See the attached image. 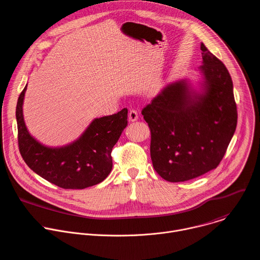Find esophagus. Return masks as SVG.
<instances>
[{
	"label": "esophagus",
	"instance_id": "esophagus-1",
	"mask_svg": "<svg viewBox=\"0 0 260 260\" xmlns=\"http://www.w3.org/2000/svg\"><path fill=\"white\" fill-rule=\"evenodd\" d=\"M139 118V115H138V112L136 110H129L128 112V119L129 121H137Z\"/></svg>",
	"mask_w": 260,
	"mask_h": 260
}]
</instances>
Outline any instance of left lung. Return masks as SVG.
<instances>
[{
  "instance_id": "obj_1",
  "label": "left lung",
  "mask_w": 260,
  "mask_h": 260,
  "mask_svg": "<svg viewBox=\"0 0 260 260\" xmlns=\"http://www.w3.org/2000/svg\"><path fill=\"white\" fill-rule=\"evenodd\" d=\"M201 51L200 92L187 79L171 82L142 110L151 131L153 167L171 183L216 168L237 126L232 77L203 43Z\"/></svg>"
}]
</instances>
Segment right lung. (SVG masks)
I'll return each mask as SVG.
<instances>
[{"label":"right lung","mask_w":260,"mask_h":260,"mask_svg":"<svg viewBox=\"0 0 260 260\" xmlns=\"http://www.w3.org/2000/svg\"><path fill=\"white\" fill-rule=\"evenodd\" d=\"M27 84L16 106L20 154L37 175L62 189H84L103 182L112 169L111 151L127 125V109L94 119L73 143L47 147L28 133L23 118Z\"/></svg>","instance_id":"add662e5"}]
</instances>
